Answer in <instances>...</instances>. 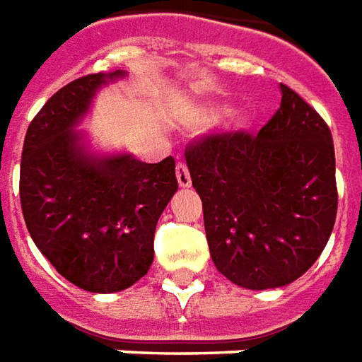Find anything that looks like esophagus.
<instances>
[{"instance_id": "1", "label": "esophagus", "mask_w": 362, "mask_h": 362, "mask_svg": "<svg viewBox=\"0 0 362 362\" xmlns=\"http://www.w3.org/2000/svg\"><path fill=\"white\" fill-rule=\"evenodd\" d=\"M176 180H178V186L180 188H189L192 186V176H189V170L186 167V163H178L176 165Z\"/></svg>"}]
</instances>
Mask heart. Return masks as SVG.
<instances>
[{
    "label": "heart",
    "mask_w": 362,
    "mask_h": 362,
    "mask_svg": "<svg viewBox=\"0 0 362 362\" xmlns=\"http://www.w3.org/2000/svg\"><path fill=\"white\" fill-rule=\"evenodd\" d=\"M230 110H232V105H230L228 101H211V103L202 107V120H205V122H216V120L224 119ZM224 128L234 134L245 132V130L251 128V115L247 111H233L226 117Z\"/></svg>",
    "instance_id": "1"
}]
</instances>
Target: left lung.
Returning a JSON list of instances; mask_svg holds the SVG:
<instances>
[{
  "instance_id": "left-lung-1",
  "label": "left lung",
  "mask_w": 362,
  "mask_h": 362,
  "mask_svg": "<svg viewBox=\"0 0 362 362\" xmlns=\"http://www.w3.org/2000/svg\"><path fill=\"white\" fill-rule=\"evenodd\" d=\"M257 136L213 134L186 149L209 251L235 286H288L315 264L336 222L328 124L291 88Z\"/></svg>"
}]
</instances>
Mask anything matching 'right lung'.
I'll return each instance as SVG.
<instances>
[{"mask_svg":"<svg viewBox=\"0 0 362 362\" xmlns=\"http://www.w3.org/2000/svg\"><path fill=\"white\" fill-rule=\"evenodd\" d=\"M127 72L88 74L45 101L26 130L21 205L36 247L63 278L92 293L136 284L153 263L159 216L178 189L174 159L99 153L76 130L93 98Z\"/></svg>","mask_w":362,"mask_h":362,"instance_id":"add662e5","label":"right lung"}]
</instances>
